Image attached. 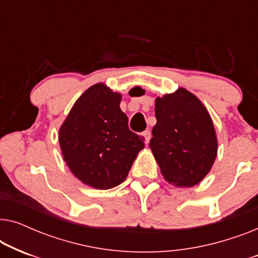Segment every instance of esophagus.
I'll return each mask as SVG.
<instances>
[{"label":"esophagus","mask_w":258,"mask_h":258,"mask_svg":"<svg viewBox=\"0 0 258 258\" xmlns=\"http://www.w3.org/2000/svg\"><path fill=\"white\" fill-rule=\"evenodd\" d=\"M142 137H143V140H144V143H146V144L149 143L150 137H151L149 130H146V132H143L142 133Z\"/></svg>","instance_id":"obj_1"}]
</instances>
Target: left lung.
Returning <instances> with one entry per match:
<instances>
[{
  "instance_id": "obj_1",
  "label": "left lung",
  "mask_w": 258,
  "mask_h": 258,
  "mask_svg": "<svg viewBox=\"0 0 258 258\" xmlns=\"http://www.w3.org/2000/svg\"><path fill=\"white\" fill-rule=\"evenodd\" d=\"M156 124L149 147L165 181L190 188L209 174L217 156V136L209 111L185 88L155 100Z\"/></svg>"
}]
</instances>
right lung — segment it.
Returning a JSON list of instances; mask_svg holds the SVG:
<instances>
[{"mask_svg": "<svg viewBox=\"0 0 258 258\" xmlns=\"http://www.w3.org/2000/svg\"><path fill=\"white\" fill-rule=\"evenodd\" d=\"M122 95L104 83L84 91L59 126L63 161L83 184L107 190L124 181L144 142L128 128Z\"/></svg>", "mask_w": 258, "mask_h": 258, "instance_id": "1", "label": "right lung"}]
</instances>
